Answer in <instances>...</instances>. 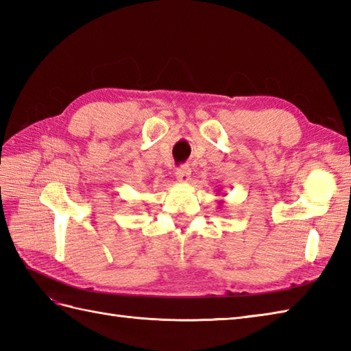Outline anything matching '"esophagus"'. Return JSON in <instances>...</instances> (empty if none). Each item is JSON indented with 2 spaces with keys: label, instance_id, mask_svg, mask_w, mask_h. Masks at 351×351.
Listing matches in <instances>:
<instances>
[{
  "label": "esophagus",
  "instance_id": "1",
  "mask_svg": "<svg viewBox=\"0 0 351 351\" xmlns=\"http://www.w3.org/2000/svg\"><path fill=\"white\" fill-rule=\"evenodd\" d=\"M175 175H176V178H178V181L189 182V181H190L191 170H190L189 166H181V167L176 169V173H175Z\"/></svg>",
  "mask_w": 351,
  "mask_h": 351
}]
</instances>
